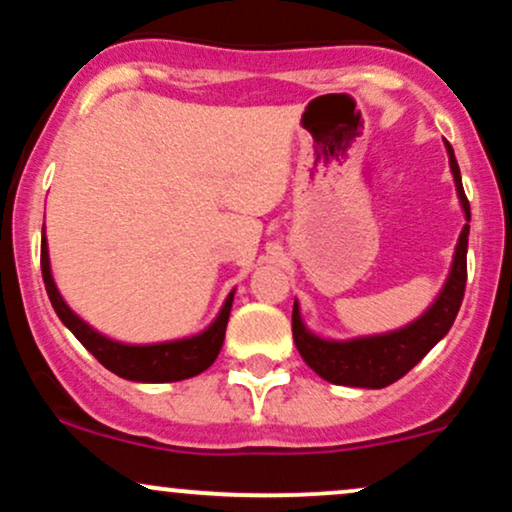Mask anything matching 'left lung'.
Wrapping results in <instances>:
<instances>
[{"mask_svg":"<svg viewBox=\"0 0 512 512\" xmlns=\"http://www.w3.org/2000/svg\"><path fill=\"white\" fill-rule=\"evenodd\" d=\"M445 151H448L450 173L467 223L457 238L448 279L424 313L411 320L409 325L392 332L354 339H325L308 330L301 317V305L293 301V342H296L303 361L327 383L380 390L407 375L450 332L462 305L464 284H467V238L472 214H469V202L464 197L460 166H457L455 151L448 142H445Z\"/></svg>","mask_w":512,"mask_h":512,"instance_id":"8db88e82","label":"left lung"}]
</instances>
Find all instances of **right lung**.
<instances>
[{"mask_svg": "<svg viewBox=\"0 0 512 512\" xmlns=\"http://www.w3.org/2000/svg\"><path fill=\"white\" fill-rule=\"evenodd\" d=\"M40 269H43L45 291H48L52 308H55L57 317L64 322V327H67V330L72 332L105 368L113 370L120 378L132 380V383H175V380H187L204 373V370L216 361V356H219L223 337H226L228 315H231L236 289L228 293L219 315H216L214 320H211V325L204 327L202 332L156 344H127L117 342L113 337H105V334L98 332L96 327H91L86 320H81V317L69 308L67 301H64L55 279H52L45 226L43 240H40Z\"/></svg>", "mask_w": 512, "mask_h": 512, "instance_id": "right-lung-1", "label": "right lung"}]
</instances>
